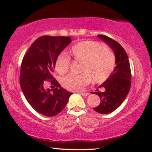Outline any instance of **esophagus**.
<instances>
[{
  "mask_svg": "<svg viewBox=\"0 0 152 152\" xmlns=\"http://www.w3.org/2000/svg\"><path fill=\"white\" fill-rule=\"evenodd\" d=\"M79 94H81L82 96H88L89 93H88V92H80Z\"/></svg>",
  "mask_w": 152,
  "mask_h": 152,
  "instance_id": "obj_1",
  "label": "esophagus"
}]
</instances>
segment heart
Segmentation results:
<instances>
[{
  "label": "heart",
  "mask_w": 152,
  "mask_h": 152,
  "mask_svg": "<svg viewBox=\"0 0 152 152\" xmlns=\"http://www.w3.org/2000/svg\"><path fill=\"white\" fill-rule=\"evenodd\" d=\"M69 55L74 60L82 61V72L79 75L69 74L62 79V84L70 91H81L91 81L102 83L110 77L116 66V57L111 49L102 46L98 41H83L71 46ZM71 60L68 56L61 53L55 62L56 71L63 75L68 72Z\"/></svg>",
  "instance_id": "obj_1"
}]
</instances>
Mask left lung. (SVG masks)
Returning a JSON list of instances; mask_svg holds the SVG:
<instances>
[{
    "instance_id": "left-lung-1",
    "label": "left lung",
    "mask_w": 152,
    "mask_h": 152,
    "mask_svg": "<svg viewBox=\"0 0 152 152\" xmlns=\"http://www.w3.org/2000/svg\"><path fill=\"white\" fill-rule=\"evenodd\" d=\"M98 36L114 50L116 57L114 71L99 86V88H104V91L102 92L97 89L93 93L98 95L101 99L100 104L94 109L99 114H106L117 109L128 95L132 83L131 69L127 53L117 41L104 35Z\"/></svg>"
}]
</instances>
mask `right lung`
Instances as JSON below:
<instances>
[{
    "label": "right lung",
    "mask_w": 152,
    "mask_h": 152,
    "mask_svg": "<svg viewBox=\"0 0 152 152\" xmlns=\"http://www.w3.org/2000/svg\"><path fill=\"white\" fill-rule=\"evenodd\" d=\"M71 42L68 36H41L32 43L22 60L20 85L23 93L28 104L44 116L59 114L72 94L61 87L52 75L57 56ZM46 81L55 86L52 92L44 87Z\"/></svg>",
    "instance_id": "right-lung-1"
}]
</instances>
